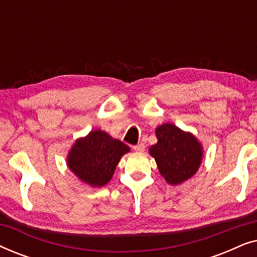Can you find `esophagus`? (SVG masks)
<instances>
[{
	"label": "esophagus",
	"instance_id": "obj_1",
	"mask_svg": "<svg viewBox=\"0 0 257 257\" xmlns=\"http://www.w3.org/2000/svg\"><path fill=\"white\" fill-rule=\"evenodd\" d=\"M133 150H135L136 152H144V151H145V145H144L143 143H140L138 145L133 146Z\"/></svg>",
	"mask_w": 257,
	"mask_h": 257
}]
</instances>
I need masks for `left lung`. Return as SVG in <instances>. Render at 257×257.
<instances>
[{
	"label": "left lung",
	"instance_id": "left-lung-1",
	"mask_svg": "<svg viewBox=\"0 0 257 257\" xmlns=\"http://www.w3.org/2000/svg\"><path fill=\"white\" fill-rule=\"evenodd\" d=\"M158 143L150 149L158 170L171 185H180L192 178L201 165V144L192 133L173 124H163L156 130Z\"/></svg>",
	"mask_w": 257,
	"mask_h": 257
}]
</instances>
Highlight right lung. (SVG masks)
Segmentation results:
<instances>
[{
	"label": "right lung",
	"mask_w": 257,
	"mask_h": 257,
	"mask_svg": "<svg viewBox=\"0 0 257 257\" xmlns=\"http://www.w3.org/2000/svg\"><path fill=\"white\" fill-rule=\"evenodd\" d=\"M130 147L100 130L77 139L66 158V164L79 180L92 187L105 186L112 179L121 157Z\"/></svg>",
	"instance_id": "add662e5"
}]
</instances>
